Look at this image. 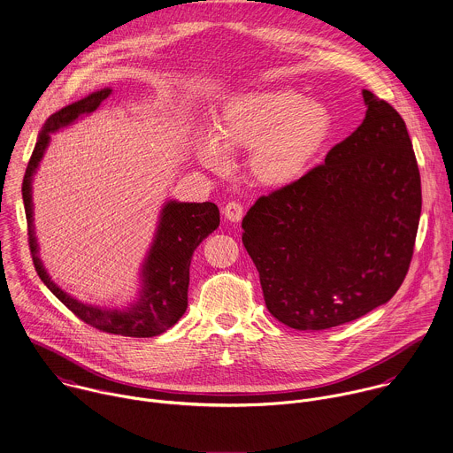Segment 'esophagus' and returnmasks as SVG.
I'll use <instances>...</instances> for the list:
<instances>
[{"instance_id": "1", "label": "esophagus", "mask_w": 453, "mask_h": 453, "mask_svg": "<svg viewBox=\"0 0 453 453\" xmlns=\"http://www.w3.org/2000/svg\"><path fill=\"white\" fill-rule=\"evenodd\" d=\"M224 215L231 222H240L242 217H243V206L240 203H236V201H231V203H227L224 206Z\"/></svg>"}]
</instances>
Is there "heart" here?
Here are the masks:
<instances>
[{
  "instance_id": "1",
  "label": "heart",
  "mask_w": 453,
  "mask_h": 453,
  "mask_svg": "<svg viewBox=\"0 0 453 453\" xmlns=\"http://www.w3.org/2000/svg\"><path fill=\"white\" fill-rule=\"evenodd\" d=\"M334 131V115L320 99L293 88H254L231 96L215 113L211 131L199 133V162L224 171L229 155L247 153L250 178L265 188L303 180Z\"/></svg>"
}]
</instances>
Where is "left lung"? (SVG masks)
<instances>
[{"label":"left lung","instance_id":"left-lung-1","mask_svg":"<svg viewBox=\"0 0 453 453\" xmlns=\"http://www.w3.org/2000/svg\"><path fill=\"white\" fill-rule=\"evenodd\" d=\"M363 124L242 220L266 310L298 331L331 329L402 286L421 213V180L400 113L363 90Z\"/></svg>","mask_w":453,"mask_h":453}]
</instances>
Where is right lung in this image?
Segmentation results:
<instances>
[{
    "label": "right lung",
    "instance_id": "right-lung-1",
    "mask_svg": "<svg viewBox=\"0 0 453 453\" xmlns=\"http://www.w3.org/2000/svg\"><path fill=\"white\" fill-rule=\"evenodd\" d=\"M111 88H103L53 113L35 143L23 180V203L28 222V243L35 270L41 280L60 303L71 310L80 320L108 334L129 338H153L171 329L187 311L190 263L199 243L211 234L220 224L219 208L213 203H165L158 229L142 266V291L134 304L124 310H106L81 304L67 295L48 275L41 257L34 231L32 180L51 140V133L73 124L80 115L92 113L108 96Z\"/></svg>",
    "mask_w": 453,
    "mask_h": 453
}]
</instances>
